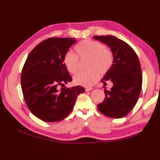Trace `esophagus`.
I'll list each match as a JSON object with an SVG mask.
<instances>
[{"label":"esophagus","mask_w":160,"mask_h":160,"mask_svg":"<svg viewBox=\"0 0 160 160\" xmlns=\"http://www.w3.org/2000/svg\"><path fill=\"white\" fill-rule=\"evenodd\" d=\"M93 89L92 87H85V91H90Z\"/></svg>","instance_id":"34e87169"}]
</instances>
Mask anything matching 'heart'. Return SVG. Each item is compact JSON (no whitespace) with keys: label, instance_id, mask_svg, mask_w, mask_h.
I'll list each match as a JSON object with an SVG mask.
<instances>
[{"label":"heart","instance_id":"obj_1","mask_svg":"<svg viewBox=\"0 0 160 160\" xmlns=\"http://www.w3.org/2000/svg\"><path fill=\"white\" fill-rule=\"evenodd\" d=\"M80 59H88L86 71L77 73L73 78L76 84L91 87L99 78V73H107L113 62L111 51L96 40L85 39L80 42L75 48ZM63 63L69 73L74 74L78 71V57L76 54L68 52L63 57Z\"/></svg>","mask_w":160,"mask_h":160}]
</instances>
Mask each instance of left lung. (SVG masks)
I'll use <instances>...</instances> for the list:
<instances>
[{"label":"left lung","instance_id":"obj_1","mask_svg":"<svg viewBox=\"0 0 160 160\" xmlns=\"http://www.w3.org/2000/svg\"><path fill=\"white\" fill-rule=\"evenodd\" d=\"M93 38L109 47L113 56L110 70L101 82H113L110 90H104L105 98L98 108L102 113L112 118L126 116L135 107L140 96L142 74L140 61L132 47L113 36H97Z\"/></svg>","mask_w":160,"mask_h":160}]
</instances>
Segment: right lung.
<instances>
[{
    "mask_svg": "<svg viewBox=\"0 0 160 160\" xmlns=\"http://www.w3.org/2000/svg\"><path fill=\"white\" fill-rule=\"evenodd\" d=\"M76 38H50L33 49L24 64L21 87L30 111L44 122L63 120L72 111L81 86L66 88L72 81L63 63V57ZM58 86L63 88L59 89Z\"/></svg>",
    "mask_w": 160,
    "mask_h": 160,
    "instance_id": "right-lung-1",
    "label": "right lung"
}]
</instances>
